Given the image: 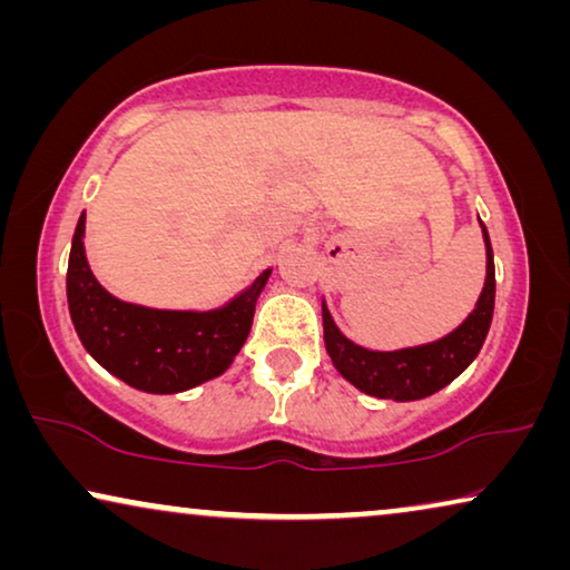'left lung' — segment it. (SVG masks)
I'll list each match as a JSON object with an SVG mask.
<instances>
[{"label":"left lung","mask_w":570,"mask_h":570,"mask_svg":"<svg viewBox=\"0 0 570 570\" xmlns=\"http://www.w3.org/2000/svg\"><path fill=\"white\" fill-rule=\"evenodd\" d=\"M482 225V223H480ZM488 277L482 287L478 308L466 316V322L439 342L423 347L396 350V353H373V350L357 347L355 342L342 337L334 326L330 311L324 308V345L330 353L334 368L355 384L361 392L379 396V400L412 402L431 396L451 384L474 357H478L482 342L488 337L490 322H493L495 306V264L493 246H490L488 230Z\"/></svg>","instance_id":"obj_1"}]
</instances>
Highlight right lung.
Returning <instances> with one entry per match:
<instances>
[{
    "label": "right lung",
    "mask_w": 570,
    "mask_h": 570,
    "mask_svg": "<svg viewBox=\"0 0 570 570\" xmlns=\"http://www.w3.org/2000/svg\"><path fill=\"white\" fill-rule=\"evenodd\" d=\"M85 213L67 269L69 316L85 350L116 379L150 394L184 392L228 368L252 332L256 298L269 269L236 301L209 314L158 311L106 293L85 259Z\"/></svg>",
    "instance_id": "add662e5"
}]
</instances>
